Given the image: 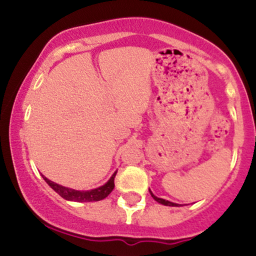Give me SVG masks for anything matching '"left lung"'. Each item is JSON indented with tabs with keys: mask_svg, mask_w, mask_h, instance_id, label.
Returning <instances> with one entry per match:
<instances>
[{
	"mask_svg": "<svg viewBox=\"0 0 256 256\" xmlns=\"http://www.w3.org/2000/svg\"><path fill=\"white\" fill-rule=\"evenodd\" d=\"M149 192H150V190H149ZM150 195H152V198L155 200V201H158V204H165V206H172V207H177V204H173V202H170V201H166V200H164V198H156V196H154L152 195V192H150Z\"/></svg>",
	"mask_w": 256,
	"mask_h": 256,
	"instance_id": "1",
	"label": "left lung"
}]
</instances>
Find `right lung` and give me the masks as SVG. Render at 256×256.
Masks as SVG:
<instances>
[{"instance_id": "add662e5", "label": "right lung", "mask_w": 256, "mask_h": 256, "mask_svg": "<svg viewBox=\"0 0 256 256\" xmlns=\"http://www.w3.org/2000/svg\"><path fill=\"white\" fill-rule=\"evenodd\" d=\"M116 172L112 176L110 180L107 182L104 185L98 188V189L89 190V192H79V190H73L68 189V188L62 186V185H58L54 182L49 180L48 178H46L43 176L44 180L48 183L49 186L52 189H54L61 198L64 200H68V201H77V202H91V201H100V200H104L107 198L108 195L112 192V190L114 189V178H116Z\"/></svg>"}]
</instances>
